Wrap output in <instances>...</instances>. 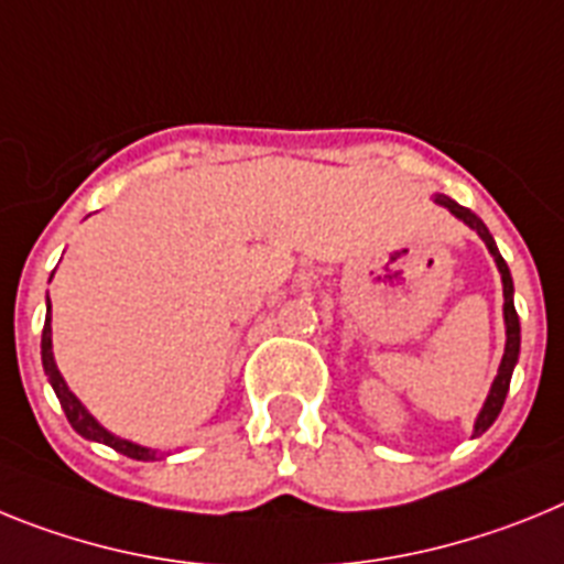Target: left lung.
<instances>
[{"mask_svg": "<svg viewBox=\"0 0 564 564\" xmlns=\"http://www.w3.org/2000/svg\"><path fill=\"white\" fill-rule=\"evenodd\" d=\"M437 204H443L445 209L452 215H457L459 221L468 224V227L474 229V232L486 241L488 252L494 254V261H497V269L499 275H502V297H506V306H502V312H506V355H502V364H499V371L497 377H494L491 383V391H488L486 398V405H482V411H479L477 423H474V437H479V434H486L488 429L494 425V420L499 417V411H502V403H506V394H508V386H511V375H513V366H517L519 360V317H517V310H513V281H511V269H508V263L502 261V254H499L497 243H494L491 232H488V227L482 221H479L477 215L471 213L468 207H459L457 200H452L448 195H437Z\"/></svg>", "mask_w": 564, "mask_h": 564, "instance_id": "1", "label": "left lung"}]
</instances>
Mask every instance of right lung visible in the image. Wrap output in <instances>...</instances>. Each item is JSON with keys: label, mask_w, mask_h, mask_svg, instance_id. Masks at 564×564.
Returning <instances> with one entry per match:
<instances>
[{"label": "right lung", "mask_w": 564, "mask_h": 564, "mask_svg": "<svg viewBox=\"0 0 564 564\" xmlns=\"http://www.w3.org/2000/svg\"><path fill=\"white\" fill-rule=\"evenodd\" d=\"M42 366H45V375L47 380H51L53 391H56L58 403H62V409H65L67 420H70L73 429L82 434L85 440H93V443H105L110 445V448H116L119 454H124V457L130 459H155L159 454L150 452V448H144V445H135L130 443V440H121L116 437V434H110V431L105 429V425L99 423V420L93 417L90 411L82 405V400L73 394L70 389H67L65 377L58 375L56 369V360H53V340H51V301H47V315H45V329H42Z\"/></svg>", "instance_id": "obj_1"}]
</instances>
